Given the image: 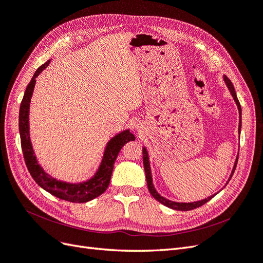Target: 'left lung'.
I'll return each instance as SVG.
<instances>
[{
	"label": "left lung",
	"mask_w": 263,
	"mask_h": 263,
	"mask_svg": "<svg viewBox=\"0 0 263 263\" xmlns=\"http://www.w3.org/2000/svg\"><path fill=\"white\" fill-rule=\"evenodd\" d=\"M224 81H225V84L226 86L228 87V89H230L231 94L234 98V100L236 101V105L237 107H238V110H239V118L241 119V107H240V104H239V100L238 98H237V95H236V91H235V88H234V85L233 83L231 82V80L227 78V76L224 75ZM240 129H241V120H239V126H238V131L240 133ZM237 162H238V156H237L236 160H235V164H234V167H233V171H232V175L230 177V179H228V181L231 180V178L235 172L236 169V166H237ZM143 165H144V169H145V176H146V182H147V187H148V191L149 193L153 196L157 201H159L162 204L171 208L173 210H176V211H190V210H193V209H197V208H200L202 206L203 204H205L206 202H209L212 198H213L215 194H213V196H211L206 199H203L201 201H197V202H190V203H180V202H174V201H171V200H167L165 199L164 197L160 196V194L155 190L154 188V184H153V180H152V173H151V167H149V160H148V155H147V151L145 147H143Z\"/></svg>",
	"instance_id": "1"
}]
</instances>
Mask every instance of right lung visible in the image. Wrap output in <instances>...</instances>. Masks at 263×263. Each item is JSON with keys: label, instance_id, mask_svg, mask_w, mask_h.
I'll use <instances>...</instances> for the list:
<instances>
[{"label": "right lung", "instance_id": "1", "mask_svg": "<svg viewBox=\"0 0 263 263\" xmlns=\"http://www.w3.org/2000/svg\"><path fill=\"white\" fill-rule=\"evenodd\" d=\"M49 63L50 60L38 67L35 74H33L31 81L27 85L26 90H25V94L21 104L18 126L24 159L32 179L35 180L42 189H45L49 193H51L52 196L61 200L70 201L73 203L88 202L92 199L97 198L106 191L109 185L110 179H111L114 164L116 162V158L118 157V154H119L120 149L123 147L125 143L135 140V138L129 130H125L110 140L107 144L103 160H101V164L98 168L97 173L94 177L90 178L89 180L85 182L69 183L59 181L54 179V178L50 177L47 173H45L44 169H42L37 163L36 156L33 155V149L29 138L28 117L30 98L32 95L33 87H35L36 78L42 72V70L46 69Z\"/></svg>", "mask_w": 263, "mask_h": 263}]
</instances>
